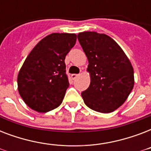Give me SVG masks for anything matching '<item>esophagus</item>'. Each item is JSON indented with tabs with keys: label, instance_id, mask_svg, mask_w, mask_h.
<instances>
[{
	"label": "esophagus",
	"instance_id": "34e87169",
	"mask_svg": "<svg viewBox=\"0 0 151 151\" xmlns=\"http://www.w3.org/2000/svg\"><path fill=\"white\" fill-rule=\"evenodd\" d=\"M78 76H79V74H76V73H73V74H72V75H71V78H72L73 80H75L76 78H78Z\"/></svg>",
	"mask_w": 151,
	"mask_h": 151
}]
</instances>
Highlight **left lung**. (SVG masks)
<instances>
[{
	"label": "left lung",
	"mask_w": 151,
	"mask_h": 151,
	"mask_svg": "<svg viewBox=\"0 0 151 151\" xmlns=\"http://www.w3.org/2000/svg\"><path fill=\"white\" fill-rule=\"evenodd\" d=\"M78 39L88 60L87 70L91 83L81 92L84 102L92 110L110 113L121 106L132 92L134 71L122 48L107 35L83 32Z\"/></svg>",
	"instance_id": "left-lung-1"
}]
</instances>
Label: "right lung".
<instances>
[{
    "label": "right lung",
    "mask_w": 151,
    "mask_h": 151,
    "mask_svg": "<svg viewBox=\"0 0 151 151\" xmlns=\"http://www.w3.org/2000/svg\"><path fill=\"white\" fill-rule=\"evenodd\" d=\"M76 40L74 34L53 33L27 57L18 74V90L31 109L45 113L62 103L70 85L64 60Z\"/></svg>",
    "instance_id": "add662e5"
}]
</instances>
